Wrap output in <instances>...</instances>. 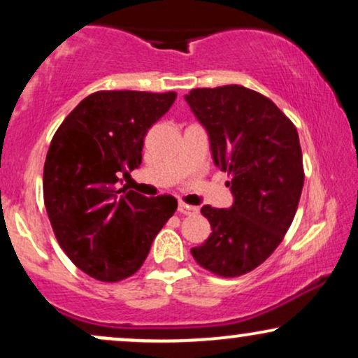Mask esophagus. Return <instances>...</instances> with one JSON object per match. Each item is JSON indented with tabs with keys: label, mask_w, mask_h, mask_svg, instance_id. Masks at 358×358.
Returning <instances> with one entry per match:
<instances>
[{
	"label": "esophagus",
	"mask_w": 358,
	"mask_h": 358,
	"mask_svg": "<svg viewBox=\"0 0 358 358\" xmlns=\"http://www.w3.org/2000/svg\"><path fill=\"white\" fill-rule=\"evenodd\" d=\"M199 210H200V208L193 207V205H188V203H183V202L178 203V212L183 213V215H195V213H199Z\"/></svg>",
	"instance_id": "esophagus-1"
}]
</instances>
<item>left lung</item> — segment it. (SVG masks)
Returning a JSON list of instances; mask_svg holds the SVG:
<instances>
[{
	"label": "left lung",
	"instance_id": "obj_1",
	"mask_svg": "<svg viewBox=\"0 0 358 358\" xmlns=\"http://www.w3.org/2000/svg\"><path fill=\"white\" fill-rule=\"evenodd\" d=\"M185 101L234 195L231 208L203 205L212 234L192 256L217 276H242L274 252L294 219L305 182L298 131L273 101L242 85L193 89Z\"/></svg>",
	"mask_w": 358,
	"mask_h": 358
}]
</instances>
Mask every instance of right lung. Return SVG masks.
<instances>
[{"label": "right lung", "mask_w": 358, "mask_h": 358, "mask_svg": "<svg viewBox=\"0 0 358 358\" xmlns=\"http://www.w3.org/2000/svg\"><path fill=\"white\" fill-rule=\"evenodd\" d=\"M175 92L101 90L64 119L43 166V200L60 248L90 278L116 282L133 276L176 199H148L121 176L141 165L151 126L168 113Z\"/></svg>", "instance_id": "obj_1"}]
</instances>
